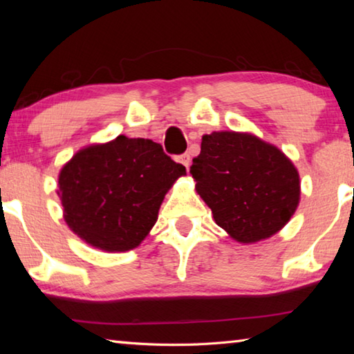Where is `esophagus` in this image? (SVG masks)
<instances>
[{"mask_svg": "<svg viewBox=\"0 0 354 354\" xmlns=\"http://www.w3.org/2000/svg\"><path fill=\"white\" fill-rule=\"evenodd\" d=\"M176 160L179 164H183L185 169L189 170V167H190V156L187 154V153H184V154H179L178 158H176Z\"/></svg>", "mask_w": 354, "mask_h": 354, "instance_id": "esophagus-1", "label": "esophagus"}]
</instances>
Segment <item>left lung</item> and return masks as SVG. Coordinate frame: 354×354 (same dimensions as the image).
<instances>
[{
	"mask_svg": "<svg viewBox=\"0 0 354 354\" xmlns=\"http://www.w3.org/2000/svg\"><path fill=\"white\" fill-rule=\"evenodd\" d=\"M190 173L215 223L241 243L277 234L297 211V169L281 149L253 134L203 136Z\"/></svg>",
	"mask_w": 354,
	"mask_h": 354,
	"instance_id": "left-lung-1",
	"label": "left lung"
}]
</instances>
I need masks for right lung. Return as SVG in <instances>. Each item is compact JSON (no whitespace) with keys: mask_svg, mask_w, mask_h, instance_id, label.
Wrapping results in <instances>:
<instances>
[{"mask_svg":"<svg viewBox=\"0 0 354 354\" xmlns=\"http://www.w3.org/2000/svg\"><path fill=\"white\" fill-rule=\"evenodd\" d=\"M185 167L149 139L118 136L77 151L59 173L64 220L92 247L117 253L139 247L164 196Z\"/></svg>","mask_w":354,"mask_h":354,"instance_id":"1","label":"right lung"}]
</instances>
